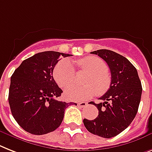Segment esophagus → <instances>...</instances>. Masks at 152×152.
<instances>
[{"mask_svg":"<svg viewBox=\"0 0 152 152\" xmlns=\"http://www.w3.org/2000/svg\"><path fill=\"white\" fill-rule=\"evenodd\" d=\"M78 106H80V107H81V108H83V107H86L87 104V102H79L78 104Z\"/></svg>","mask_w":152,"mask_h":152,"instance_id":"esophagus-1","label":"esophagus"}]
</instances>
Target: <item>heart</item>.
<instances>
[{
	"instance_id": "heart-1",
	"label": "heart",
	"mask_w": 152,
	"mask_h": 152,
	"mask_svg": "<svg viewBox=\"0 0 152 152\" xmlns=\"http://www.w3.org/2000/svg\"><path fill=\"white\" fill-rule=\"evenodd\" d=\"M80 69L89 71L83 87H70L65 91V95L70 101H86L96 94L104 93L110 86L111 78L108 73V65L102 58L95 56H88L76 61ZM53 76L59 87L66 88L75 81L76 71L72 61L64 59L55 66Z\"/></svg>"
}]
</instances>
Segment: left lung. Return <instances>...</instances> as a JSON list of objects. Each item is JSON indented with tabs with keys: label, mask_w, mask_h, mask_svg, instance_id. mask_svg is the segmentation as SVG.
<instances>
[{
	"label": "left lung",
	"mask_w": 152,
	"mask_h": 152,
	"mask_svg": "<svg viewBox=\"0 0 152 152\" xmlns=\"http://www.w3.org/2000/svg\"><path fill=\"white\" fill-rule=\"evenodd\" d=\"M91 53L106 61L112 80L108 91L99 98L102 102H92L98 110L97 117L84 119L83 124L94 135L113 137L126 129L136 116L142 94L141 82L136 68L123 55L106 49Z\"/></svg>",
	"instance_id": "1"
}]
</instances>
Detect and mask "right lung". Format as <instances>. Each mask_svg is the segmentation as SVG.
I'll return each mask as SVG.
<instances>
[{
  "label": "right lung",
  "instance_id": "obj_1",
  "mask_svg": "<svg viewBox=\"0 0 152 152\" xmlns=\"http://www.w3.org/2000/svg\"><path fill=\"white\" fill-rule=\"evenodd\" d=\"M72 55L51 50L37 53L24 60L12 74L10 108L18 125L28 133L43 135L55 130L63 120L65 108L72 103L57 99L62 91L52 76L60 58Z\"/></svg>",
  "mask_w": 152,
  "mask_h": 152
}]
</instances>
